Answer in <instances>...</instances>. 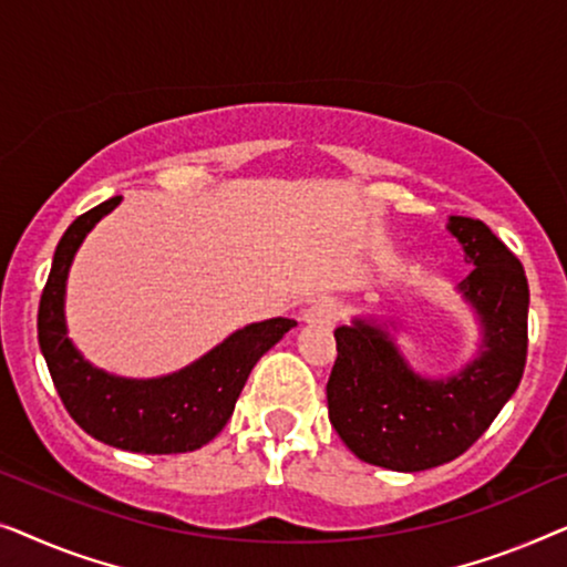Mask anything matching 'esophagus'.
Listing matches in <instances>:
<instances>
[{"label":"esophagus","mask_w":567,"mask_h":567,"mask_svg":"<svg viewBox=\"0 0 567 567\" xmlns=\"http://www.w3.org/2000/svg\"><path fill=\"white\" fill-rule=\"evenodd\" d=\"M339 318V302L333 298H318L302 310V321L306 323H331Z\"/></svg>","instance_id":"esophagus-1"}]
</instances>
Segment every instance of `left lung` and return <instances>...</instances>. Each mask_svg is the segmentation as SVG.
<instances>
[{
	"instance_id": "left-lung-1",
	"label": "left lung",
	"mask_w": 567,
	"mask_h": 567,
	"mask_svg": "<svg viewBox=\"0 0 567 567\" xmlns=\"http://www.w3.org/2000/svg\"><path fill=\"white\" fill-rule=\"evenodd\" d=\"M470 275L457 295L481 326L477 354L446 378L419 374L398 349L393 321L354 316L339 326L326 398L349 450L370 465L419 473L470 450L504 409L526 364L529 285L522 261L483 220L450 215Z\"/></svg>"
}]
</instances>
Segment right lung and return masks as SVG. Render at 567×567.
I'll list each match as a JSON object with an SVG mask.
<instances>
[{
  "mask_svg": "<svg viewBox=\"0 0 567 567\" xmlns=\"http://www.w3.org/2000/svg\"><path fill=\"white\" fill-rule=\"evenodd\" d=\"M121 200L123 197H110L79 215L55 246L53 267L38 308L41 352L69 416L94 440L143 454L200 450L228 424L259 357L298 323L292 318L249 323L200 360L162 378H121L86 362L69 339L63 313L69 269L86 234Z\"/></svg>",
  "mask_w": 567,
  "mask_h": 567,
  "instance_id": "add662e5",
  "label": "right lung"
}]
</instances>
